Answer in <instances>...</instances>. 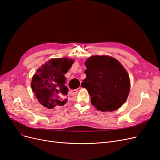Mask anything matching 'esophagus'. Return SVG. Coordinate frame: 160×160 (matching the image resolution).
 <instances>
[{
    "label": "esophagus",
    "mask_w": 160,
    "mask_h": 160,
    "mask_svg": "<svg viewBox=\"0 0 160 160\" xmlns=\"http://www.w3.org/2000/svg\"><path fill=\"white\" fill-rule=\"evenodd\" d=\"M80 89H81V87H79V88L78 89H75V90H71V91H70V93H71V94L72 95H75V93H77V92H78V91L80 90Z\"/></svg>",
    "instance_id": "obj_1"
}]
</instances>
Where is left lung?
Returning <instances> with one entry per match:
<instances>
[{
  "instance_id": "left-lung-1",
  "label": "left lung",
  "mask_w": 160,
  "mask_h": 160,
  "mask_svg": "<svg viewBox=\"0 0 160 160\" xmlns=\"http://www.w3.org/2000/svg\"><path fill=\"white\" fill-rule=\"evenodd\" d=\"M86 78L81 86L88 91L91 104L101 111L119 109L130 89L128 72L120 62L109 56H93L85 62Z\"/></svg>"
}]
</instances>
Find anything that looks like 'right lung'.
<instances>
[{"label": "right lung", "instance_id": "obj_1", "mask_svg": "<svg viewBox=\"0 0 160 160\" xmlns=\"http://www.w3.org/2000/svg\"><path fill=\"white\" fill-rule=\"evenodd\" d=\"M73 61L67 58L52 59L42 65L33 75L31 88L42 105L48 109L64 105L68 101L65 74Z\"/></svg>", "mask_w": 160, "mask_h": 160}]
</instances>
